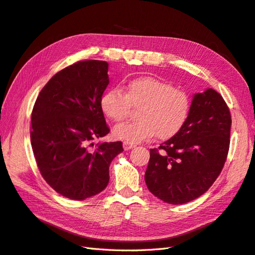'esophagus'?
<instances>
[{
	"instance_id": "obj_1",
	"label": "esophagus",
	"mask_w": 255,
	"mask_h": 255,
	"mask_svg": "<svg viewBox=\"0 0 255 255\" xmlns=\"http://www.w3.org/2000/svg\"><path fill=\"white\" fill-rule=\"evenodd\" d=\"M133 148H135V144L134 143H130V142H128V141L123 142V149H125L126 151L130 150V149H133Z\"/></svg>"
}]
</instances>
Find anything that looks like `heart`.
I'll use <instances>...</instances> for the list:
<instances>
[{"instance_id":"b5f03b06","label":"heart","mask_w":255,"mask_h":255,"mask_svg":"<svg viewBox=\"0 0 255 255\" xmlns=\"http://www.w3.org/2000/svg\"><path fill=\"white\" fill-rule=\"evenodd\" d=\"M106 117L115 122L126 120L132 106L138 107L139 119L114 128V136L130 143L157 135L160 139L174 136L184 127L190 113L191 100L186 91L152 76L129 80L120 88L107 89L100 99Z\"/></svg>"}]
</instances>
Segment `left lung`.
<instances>
[{
	"instance_id": "1",
	"label": "left lung",
	"mask_w": 255,
	"mask_h": 255,
	"mask_svg": "<svg viewBox=\"0 0 255 255\" xmlns=\"http://www.w3.org/2000/svg\"><path fill=\"white\" fill-rule=\"evenodd\" d=\"M231 123L229 107L217 91L195 95L184 127L158 149H150L144 180L152 194L184 204L207 191L227 160Z\"/></svg>"
}]
</instances>
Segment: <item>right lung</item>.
<instances>
[{
  "instance_id": "right-lung-1",
  "label": "right lung",
  "mask_w": 255,
  "mask_h": 255,
  "mask_svg": "<svg viewBox=\"0 0 255 255\" xmlns=\"http://www.w3.org/2000/svg\"><path fill=\"white\" fill-rule=\"evenodd\" d=\"M109 64L81 60L53 75L32 112L30 142L38 169L50 186L71 200L106 188L112 160L122 142L92 140L110 133L100 106L110 83Z\"/></svg>"
}]
</instances>
